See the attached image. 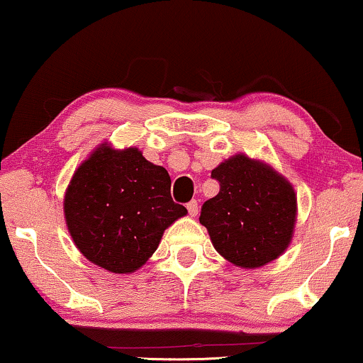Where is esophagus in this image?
Returning <instances> with one entry per match:
<instances>
[{"label":"esophagus","mask_w":363,"mask_h":363,"mask_svg":"<svg viewBox=\"0 0 363 363\" xmlns=\"http://www.w3.org/2000/svg\"><path fill=\"white\" fill-rule=\"evenodd\" d=\"M187 211H189V216L191 217H196L199 213V203L197 201H191L187 203Z\"/></svg>","instance_id":"obj_1"}]
</instances>
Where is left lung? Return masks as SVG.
<instances>
[{
	"instance_id": "8db88e82",
	"label": "left lung",
	"mask_w": 363,
	"mask_h": 363,
	"mask_svg": "<svg viewBox=\"0 0 363 363\" xmlns=\"http://www.w3.org/2000/svg\"><path fill=\"white\" fill-rule=\"evenodd\" d=\"M220 184L203 202L199 220L213 248L242 268L263 267L284 253L296 223V194L291 184L258 160L235 155L212 171Z\"/></svg>"
}]
</instances>
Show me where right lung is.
Instances as JSON below:
<instances>
[{
  "label": "right lung",
  "mask_w": 363,
  "mask_h": 363,
  "mask_svg": "<svg viewBox=\"0 0 363 363\" xmlns=\"http://www.w3.org/2000/svg\"><path fill=\"white\" fill-rule=\"evenodd\" d=\"M187 208L171 197V177L138 147L100 145L79 166L65 191L69 233L89 262L111 273H133Z\"/></svg>",
  "instance_id": "1"
}]
</instances>
